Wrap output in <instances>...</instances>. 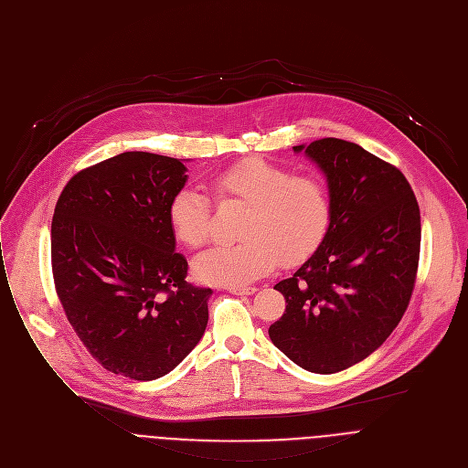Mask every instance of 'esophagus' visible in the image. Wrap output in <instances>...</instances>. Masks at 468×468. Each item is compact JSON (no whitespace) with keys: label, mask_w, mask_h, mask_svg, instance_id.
<instances>
[{"label":"esophagus","mask_w":468,"mask_h":468,"mask_svg":"<svg viewBox=\"0 0 468 468\" xmlns=\"http://www.w3.org/2000/svg\"><path fill=\"white\" fill-rule=\"evenodd\" d=\"M227 292L232 293V295H250V293L256 292V288H250V286H229Z\"/></svg>","instance_id":"34e87169"}]
</instances>
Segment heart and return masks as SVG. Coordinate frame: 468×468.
Segmentation results:
<instances>
[{"label":"heart","mask_w":468,"mask_h":468,"mask_svg":"<svg viewBox=\"0 0 468 468\" xmlns=\"http://www.w3.org/2000/svg\"><path fill=\"white\" fill-rule=\"evenodd\" d=\"M221 201L247 205L238 234L239 241L205 250L194 260L201 282L243 286L263 276L282 260L295 263L310 256L323 241L330 221V201L319 178L292 175L290 169L263 158L243 160L212 178ZM210 201L196 188L178 190L167 218L173 234L192 249L210 236Z\"/></svg>","instance_id":"1"}]
</instances>
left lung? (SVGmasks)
Masks as SVG:
<instances>
[{
    "instance_id": "left-lung-1",
    "label": "left lung",
    "mask_w": 468,
    "mask_h": 468,
    "mask_svg": "<svg viewBox=\"0 0 468 468\" xmlns=\"http://www.w3.org/2000/svg\"><path fill=\"white\" fill-rule=\"evenodd\" d=\"M324 173L330 223L317 250L274 286L286 312L269 337L299 367L332 375L375 352L400 323L420 252V212L400 169L339 138L295 145Z\"/></svg>"
}]
</instances>
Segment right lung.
<instances>
[{
	"instance_id": "add662e5",
	"label": "right lung",
	"mask_w": 468,
	"mask_h": 468,
	"mask_svg": "<svg viewBox=\"0 0 468 468\" xmlns=\"http://www.w3.org/2000/svg\"><path fill=\"white\" fill-rule=\"evenodd\" d=\"M188 175L178 158L127 151L69 178L51 223L55 290L75 334L107 370L171 372L201 341L210 288L186 282L167 208Z\"/></svg>"
}]
</instances>
